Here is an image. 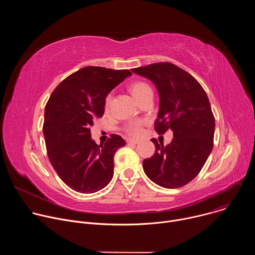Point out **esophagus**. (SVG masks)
Here are the masks:
<instances>
[{"instance_id": "esophagus-1", "label": "esophagus", "mask_w": 255, "mask_h": 255, "mask_svg": "<svg viewBox=\"0 0 255 255\" xmlns=\"http://www.w3.org/2000/svg\"><path fill=\"white\" fill-rule=\"evenodd\" d=\"M127 142H128L129 144H137V143H138V141L135 140V139H133V138H128V139H127Z\"/></svg>"}]
</instances>
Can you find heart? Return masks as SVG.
Listing matches in <instances>:
<instances>
[{
  "label": "heart",
  "mask_w": 255,
  "mask_h": 255,
  "mask_svg": "<svg viewBox=\"0 0 255 255\" xmlns=\"http://www.w3.org/2000/svg\"><path fill=\"white\" fill-rule=\"evenodd\" d=\"M151 88L146 84V83H143V82H137V83H133L130 86V92L133 95V97L136 99V101L138 102L145 94L147 92H150ZM111 100H112V96L109 95L106 98V107L109 108L111 104ZM142 121L136 120V121H132L129 124H127L125 126V131L126 133H128L131 136H139L141 134L142 131Z\"/></svg>",
  "instance_id": "1"
}]
</instances>
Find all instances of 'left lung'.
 <instances>
[{"label":"left lung","instance_id":"left-lung-1","mask_svg":"<svg viewBox=\"0 0 255 255\" xmlns=\"http://www.w3.org/2000/svg\"><path fill=\"white\" fill-rule=\"evenodd\" d=\"M131 70L152 82L158 92L155 131L173 132L166 146L151 139L156 149L143 160L144 172L162 188L183 187L198 175L213 149L215 119L208 96L195 78L169 62Z\"/></svg>","mask_w":255,"mask_h":255}]
</instances>
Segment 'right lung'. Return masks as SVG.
Returning a JSON list of instances; mask_svg holds the SVG:
<instances>
[{"label": "right lung", "instance_id": "1", "mask_svg": "<svg viewBox=\"0 0 255 255\" xmlns=\"http://www.w3.org/2000/svg\"><path fill=\"white\" fill-rule=\"evenodd\" d=\"M130 76L127 69L86 66L63 80L51 94L43 124L47 154L70 189L92 194L112 180L114 154L126 142L113 134L104 145H98L90 128L96 118L103 117L109 93Z\"/></svg>", "mask_w": 255, "mask_h": 255}]
</instances>
